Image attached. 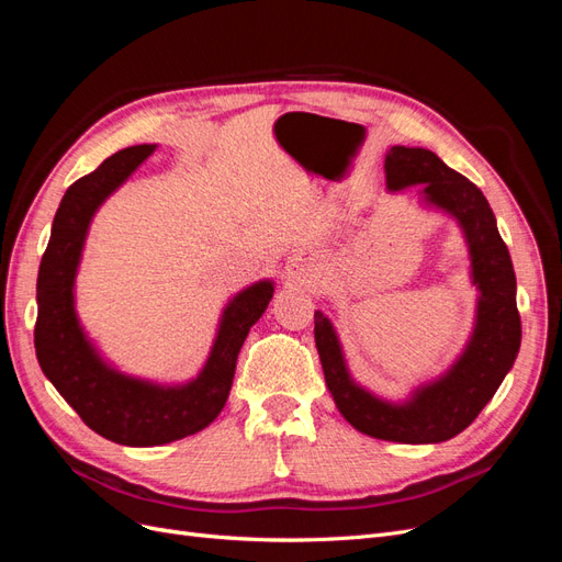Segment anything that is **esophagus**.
<instances>
[{"label": "esophagus", "instance_id": "1", "mask_svg": "<svg viewBox=\"0 0 562 562\" xmlns=\"http://www.w3.org/2000/svg\"><path fill=\"white\" fill-rule=\"evenodd\" d=\"M312 258H307V252H293L291 258L285 262L283 269V279L288 283H295V285H304L310 283L312 279Z\"/></svg>", "mask_w": 562, "mask_h": 562}]
</instances>
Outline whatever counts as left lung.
Returning a JSON list of instances; mask_svg holds the SVG:
<instances>
[{"mask_svg":"<svg viewBox=\"0 0 562 562\" xmlns=\"http://www.w3.org/2000/svg\"><path fill=\"white\" fill-rule=\"evenodd\" d=\"M384 176L389 194L419 187V206L452 217L462 232L469 279L479 291L471 335L440 375L419 382L405 398H384L353 380L323 312L314 314V339L333 401L353 429L407 446L443 443L479 417L514 368L520 349L514 262L483 192L431 149L394 145L384 157Z\"/></svg>","mask_w":562,"mask_h":562,"instance_id":"obj_1","label":"left lung"}]
</instances>
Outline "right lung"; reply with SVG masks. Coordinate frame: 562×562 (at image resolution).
Segmentation results:
<instances>
[{
  "label": "right lung",
  "mask_w": 562,
  "mask_h": 562,
  "mask_svg": "<svg viewBox=\"0 0 562 562\" xmlns=\"http://www.w3.org/2000/svg\"><path fill=\"white\" fill-rule=\"evenodd\" d=\"M155 149L135 145L116 151L65 192L37 277L35 349L42 372L87 427L131 448L173 443L209 427L227 403L244 339L274 295V281L260 279L229 297L206 363L187 382L135 378L105 359L77 314L81 255L98 209Z\"/></svg>",
  "instance_id": "add662e5"
}]
</instances>
